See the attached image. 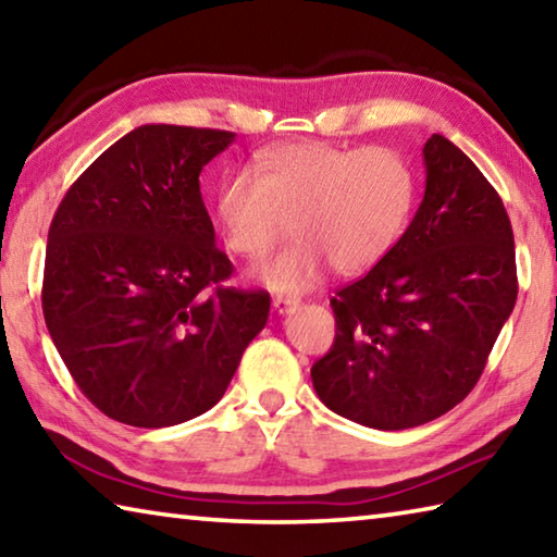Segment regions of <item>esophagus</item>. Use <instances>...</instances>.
<instances>
[{
	"instance_id": "34e87169",
	"label": "esophagus",
	"mask_w": 557,
	"mask_h": 557,
	"mask_svg": "<svg viewBox=\"0 0 557 557\" xmlns=\"http://www.w3.org/2000/svg\"><path fill=\"white\" fill-rule=\"evenodd\" d=\"M297 301H299V299H295V297H282V295H280V297L272 299V307H275L277 314H287L289 309L297 307Z\"/></svg>"
}]
</instances>
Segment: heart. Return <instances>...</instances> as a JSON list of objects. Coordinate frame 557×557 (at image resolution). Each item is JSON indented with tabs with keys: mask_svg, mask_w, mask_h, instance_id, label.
<instances>
[{
	"mask_svg": "<svg viewBox=\"0 0 557 557\" xmlns=\"http://www.w3.org/2000/svg\"><path fill=\"white\" fill-rule=\"evenodd\" d=\"M414 172L391 147L344 149L324 143L282 145L233 174L215 196V219L235 256L260 260L285 238L297 240L256 270L275 292H301L324 275L373 268L408 225Z\"/></svg>",
	"mask_w": 557,
	"mask_h": 557,
	"instance_id": "1",
	"label": "heart"
}]
</instances>
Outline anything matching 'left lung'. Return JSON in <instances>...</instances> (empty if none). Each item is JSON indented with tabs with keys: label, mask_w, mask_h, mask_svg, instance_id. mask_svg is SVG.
I'll use <instances>...</instances> for the list:
<instances>
[{
	"label": "left lung",
	"mask_w": 557,
	"mask_h": 557,
	"mask_svg": "<svg viewBox=\"0 0 557 557\" xmlns=\"http://www.w3.org/2000/svg\"><path fill=\"white\" fill-rule=\"evenodd\" d=\"M425 196L371 272L336 292V338L312 366L329 410L375 430L418 428L474 388L518 280L504 201L442 135L425 147Z\"/></svg>",
	"instance_id": "8db88e82"
}]
</instances>
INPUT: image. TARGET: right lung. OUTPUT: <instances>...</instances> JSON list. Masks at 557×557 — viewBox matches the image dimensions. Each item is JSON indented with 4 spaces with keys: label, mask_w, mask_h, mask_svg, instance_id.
Instances as JSON below:
<instances>
[{
    "label": "right lung",
    "mask_w": 557,
    "mask_h": 557,
    "mask_svg": "<svg viewBox=\"0 0 557 557\" xmlns=\"http://www.w3.org/2000/svg\"><path fill=\"white\" fill-rule=\"evenodd\" d=\"M223 129L143 125L65 191L46 245L41 305L81 393L132 428H169L223 398L270 295L223 282L199 174Z\"/></svg>",
    "instance_id": "1"
}]
</instances>
